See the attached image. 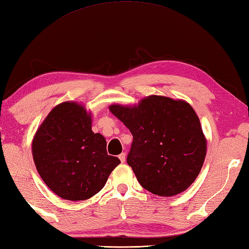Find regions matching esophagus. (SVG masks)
Segmentation results:
<instances>
[{
    "instance_id": "1",
    "label": "esophagus",
    "mask_w": 249,
    "mask_h": 249,
    "mask_svg": "<svg viewBox=\"0 0 249 249\" xmlns=\"http://www.w3.org/2000/svg\"><path fill=\"white\" fill-rule=\"evenodd\" d=\"M125 158H126V154H125L124 152H123L121 154H119V159H120L121 163H124V162H125Z\"/></svg>"
}]
</instances>
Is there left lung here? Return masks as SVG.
<instances>
[{
  "mask_svg": "<svg viewBox=\"0 0 249 249\" xmlns=\"http://www.w3.org/2000/svg\"><path fill=\"white\" fill-rule=\"evenodd\" d=\"M108 108L133 135L126 162L143 189L163 197L189 189L207 154V139L190 103L151 95Z\"/></svg>",
  "mask_w": 249,
  "mask_h": 249,
  "instance_id": "left-lung-1",
  "label": "left lung"
}]
</instances>
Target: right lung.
Wrapping results in <instances>:
<instances>
[{
    "label": "right lung",
    "mask_w": 249,
    "mask_h": 249,
    "mask_svg": "<svg viewBox=\"0 0 249 249\" xmlns=\"http://www.w3.org/2000/svg\"><path fill=\"white\" fill-rule=\"evenodd\" d=\"M91 113L74 101L52 108L33 137L32 153L47 186L66 200H86L100 192L120 160L91 130Z\"/></svg>",
    "instance_id": "add662e5"
}]
</instances>
